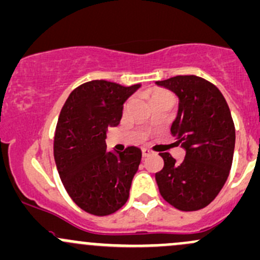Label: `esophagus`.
Masks as SVG:
<instances>
[{
  "label": "esophagus",
  "mask_w": 260,
  "mask_h": 260,
  "mask_svg": "<svg viewBox=\"0 0 260 260\" xmlns=\"http://www.w3.org/2000/svg\"><path fill=\"white\" fill-rule=\"evenodd\" d=\"M152 153L153 151H151L150 149H142V156H144V157H149V156L152 155Z\"/></svg>",
  "instance_id": "esophagus-1"
}]
</instances>
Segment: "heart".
I'll return each instance as SVG.
<instances>
[{"mask_svg": "<svg viewBox=\"0 0 260 260\" xmlns=\"http://www.w3.org/2000/svg\"><path fill=\"white\" fill-rule=\"evenodd\" d=\"M164 98H174V96H172V94L167 93V91H165V90H153L151 93V103L156 102V100H158V99H164ZM130 103H131V100H129V102L125 104V107H124L125 111L129 109Z\"/></svg>", "mask_w": 260, "mask_h": 260, "instance_id": "1", "label": "heart"}]
</instances>
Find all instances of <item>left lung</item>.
I'll return each mask as SVG.
<instances>
[{
  "label": "left lung",
  "mask_w": 260,
  "mask_h": 260,
  "mask_svg": "<svg viewBox=\"0 0 260 260\" xmlns=\"http://www.w3.org/2000/svg\"><path fill=\"white\" fill-rule=\"evenodd\" d=\"M180 98L171 126L175 144L186 150L181 164L161 152L164 169L156 172L161 196L180 211L205 208L224 186L233 162L236 129L230 107L216 85L197 75L156 82Z\"/></svg>",
  "instance_id": "obj_1"
}]
</instances>
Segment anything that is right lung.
<instances>
[{"label":"right lung","instance_id":"1","mask_svg":"<svg viewBox=\"0 0 260 260\" xmlns=\"http://www.w3.org/2000/svg\"><path fill=\"white\" fill-rule=\"evenodd\" d=\"M140 85L91 80L75 88L60 111L54 135V160L67 193L86 213H115L129 200L140 149L107 151V133L118 126L122 105Z\"/></svg>","mask_w":260,"mask_h":260}]
</instances>
